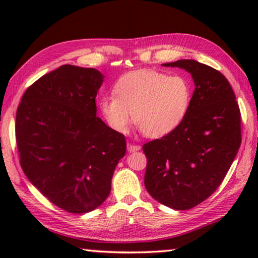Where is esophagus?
I'll return each instance as SVG.
<instances>
[{
	"label": "esophagus",
	"instance_id": "1",
	"mask_svg": "<svg viewBox=\"0 0 258 258\" xmlns=\"http://www.w3.org/2000/svg\"><path fill=\"white\" fill-rule=\"evenodd\" d=\"M128 151L129 153H135V151H139L141 149V146H137V144H132L128 143Z\"/></svg>",
	"mask_w": 258,
	"mask_h": 258
}]
</instances>
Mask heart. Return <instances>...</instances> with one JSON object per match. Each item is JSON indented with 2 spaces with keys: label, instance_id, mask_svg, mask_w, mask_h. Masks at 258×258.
Listing matches in <instances>:
<instances>
[{
  "label": "heart",
  "instance_id": "1",
  "mask_svg": "<svg viewBox=\"0 0 258 258\" xmlns=\"http://www.w3.org/2000/svg\"><path fill=\"white\" fill-rule=\"evenodd\" d=\"M112 96L102 97L98 108L116 133L128 132L134 122L151 139L174 132L184 121L192 100V86L181 74L139 69L122 75L112 88Z\"/></svg>",
  "mask_w": 258,
  "mask_h": 258
}]
</instances>
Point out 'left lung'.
<instances>
[{
  "mask_svg": "<svg viewBox=\"0 0 258 258\" xmlns=\"http://www.w3.org/2000/svg\"><path fill=\"white\" fill-rule=\"evenodd\" d=\"M162 66L191 74L195 90L184 121L143 146L144 185L157 202L186 210L207 200L231 167L241 146V112L230 83L218 70L195 59Z\"/></svg>",
  "mask_w": 258,
  "mask_h": 258,
  "instance_id": "8db88e82",
  "label": "left lung"
}]
</instances>
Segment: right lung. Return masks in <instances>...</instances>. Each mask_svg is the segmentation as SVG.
I'll return each instance as SVG.
<instances>
[{"instance_id":"right-lung-1","label":"right lung","mask_w":258,"mask_h":258,"mask_svg":"<svg viewBox=\"0 0 258 258\" xmlns=\"http://www.w3.org/2000/svg\"><path fill=\"white\" fill-rule=\"evenodd\" d=\"M103 74L70 64L28 88L16 112L20 163L51 203L86 214L107 200L125 137L96 116Z\"/></svg>"}]
</instances>
